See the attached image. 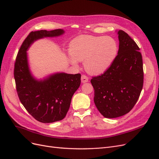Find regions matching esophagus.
Wrapping results in <instances>:
<instances>
[{
  "label": "esophagus",
  "mask_w": 159,
  "mask_h": 159,
  "mask_svg": "<svg viewBox=\"0 0 159 159\" xmlns=\"http://www.w3.org/2000/svg\"><path fill=\"white\" fill-rule=\"evenodd\" d=\"M88 78L87 75H82L81 77V82L82 83H85V82H88Z\"/></svg>",
  "instance_id": "1"
}]
</instances>
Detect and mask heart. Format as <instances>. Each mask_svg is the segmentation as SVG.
I'll list each match as a JSON object with an SVG mask.
<instances>
[{
    "label": "heart",
    "instance_id": "1",
    "mask_svg": "<svg viewBox=\"0 0 159 159\" xmlns=\"http://www.w3.org/2000/svg\"><path fill=\"white\" fill-rule=\"evenodd\" d=\"M118 46L110 36L81 35L72 40L69 52L71 63L84 61V68L90 74H100L106 71L117 54Z\"/></svg>",
    "mask_w": 159,
    "mask_h": 159
}]
</instances>
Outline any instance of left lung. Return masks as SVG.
Listing matches in <instances>:
<instances>
[{
	"label": "left lung",
	"instance_id": "left-lung-1",
	"mask_svg": "<svg viewBox=\"0 0 159 159\" xmlns=\"http://www.w3.org/2000/svg\"><path fill=\"white\" fill-rule=\"evenodd\" d=\"M118 54L103 74L91 80L94 103L105 118L123 116L131 111L143 86V59L136 42L123 30L118 31Z\"/></svg>",
	"mask_w": 159,
	"mask_h": 159
}]
</instances>
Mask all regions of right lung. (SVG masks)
<instances>
[{"label":"right lung","mask_w":159,"mask_h":159,"mask_svg":"<svg viewBox=\"0 0 159 159\" xmlns=\"http://www.w3.org/2000/svg\"><path fill=\"white\" fill-rule=\"evenodd\" d=\"M64 32L61 29L31 32L16 57L14 77L19 99L27 111L41 123H54L66 117L72 96L80 85L81 74L60 73L43 81L36 80L28 68L26 50L34 40L57 36Z\"/></svg>","instance_id":"1"}]
</instances>
